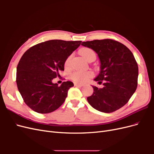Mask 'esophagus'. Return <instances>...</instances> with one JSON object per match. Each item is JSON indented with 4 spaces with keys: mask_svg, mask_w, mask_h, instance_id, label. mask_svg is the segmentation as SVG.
I'll return each instance as SVG.
<instances>
[{
    "mask_svg": "<svg viewBox=\"0 0 154 154\" xmlns=\"http://www.w3.org/2000/svg\"><path fill=\"white\" fill-rule=\"evenodd\" d=\"M74 86L76 87H81L83 86L82 84H81V83H74Z\"/></svg>",
    "mask_w": 154,
    "mask_h": 154,
    "instance_id": "obj_1",
    "label": "esophagus"
}]
</instances>
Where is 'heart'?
<instances>
[{"instance_id":"1","label":"heart","mask_w":154,"mask_h":154,"mask_svg":"<svg viewBox=\"0 0 154 154\" xmlns=\"http://www.w3.org/2000/svg\"><path fill=\"white\" fill-rule=\"evenodd\" d=\"M80 53H81L82 57L85 60H87V58L89 57V56H91V54H95L94 51H93L91 49L87 48H82L80 50ZM71 57H69L66 60V63H65V66L68 67L69 66L70 61H71ZM92 74L91 72L76 71L72 74L71 78L73 80L76 81L77 82L82 83V82H84L87 81L88 78L92 76Z\"/></svg>"}]
</instances>
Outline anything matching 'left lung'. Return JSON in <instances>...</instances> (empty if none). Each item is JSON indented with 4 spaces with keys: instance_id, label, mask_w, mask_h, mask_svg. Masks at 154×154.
<instances>
[{
    "instance_id": "obj_1",
    "label": "left lung",
    "mask_w": 154,
    "mask_h": 154,
    "mask_svg": "<svg viewBox=\"0 0 154 154\" xmlns=\"http://www.w3.org/2000/svg\"><path fill=\"white\" fill-rule=\"evenodd\" d=\"M92 49L100 62V73L94 80L103 87L92 85L94 92L87 101L96 110L110 113L127 103L137 86L138 66L132 53L122 43L110 39L83 42Z\"/></svg>"
}]
</instances>
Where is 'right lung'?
I'll use <instances>...</instances> for the list:
<instances>
[{
	"mask_svg": "<svg viewBox=\"0 0 154 154\" xmlns=\"http://www.w3.org/2000/svg\"><path fill=\"white\" fill-rule=\"evenodd\" d=\"M82 41L51 40L32 46L23 54L17 68V85L25 103L40 114L52 112L61 106L74 86L53 80L63 71L66 60Z\"/></svg>",
	"mask_w": 154,
	"mask_h": 154,
	"instance_id": "add662e5",
	"label": "right lung"
}]
</instances>
